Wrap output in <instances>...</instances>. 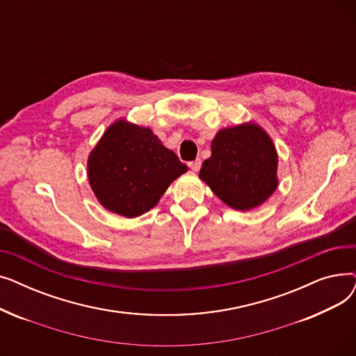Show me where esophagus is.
Segmentation results:
<instances>
[{"instance_id": "esophagus-1", "label": "esophagus", "mask_w": 356, "mask_h": 356, "mask_svg": "<svg viewBox=\"0 0 356 356\" xmlns=\"http://www.w3.org/2000/svg\"><path fill=\"white\" fill-rule=\"evenodd\" d=\"M189 167L192 168L193 172H199L200 167H202V160H200V159H196L195 161H191V163H189Z\"/></svg>"}]
</instances>
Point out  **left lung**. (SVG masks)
<instances>
[{
  "instance_id": "left-lung-1",
  "label": "left lung",
  "mask_w": 356,
  "mask_h": 356,
  "mask_svg": "<svg viewBox=\"0 0 356 356\" xmlns=\"http://www.w3.org/2000/svg\"><path fill=\"white\" fill-rule=\"evenodd\" d=\"M277 163L273 140L263 128L247 122L219 131L199 177L228 207L250 211L277 189Z\"/></svg>"
}]
</instances>
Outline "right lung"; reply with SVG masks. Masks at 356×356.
<instances>
[{"label": "right lung", "instance_id": "obj_1", "mask_svg": "<svg viewBox=\"0 0 356 356\" xmlns=\"http://www.w3.org/2000/svg\"><path fill=\"white\" fill-rule=\"evenodd\" d=\"M188 165L165 148L149 128L120 120L112 124L88 159L90 188L102 207L136 218L159 203Z\"/></svg>", "mask_w": 356, "mask_h": 356}]
</instances>
